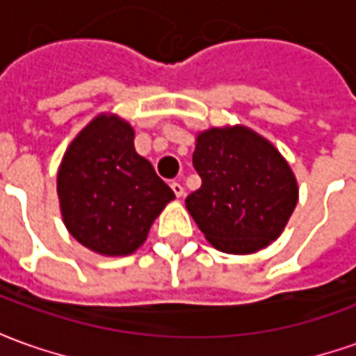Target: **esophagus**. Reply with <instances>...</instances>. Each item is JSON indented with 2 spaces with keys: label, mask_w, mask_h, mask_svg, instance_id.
Masks as SVG:
<instances>
[{
  "label": "esophagus",
  "mask_w": 356,
  "mask_h": 356,
  "mask_svg": "<svg viewBox=\"0 0 356 356\" xmlns=\"http://www.w3.org/2000/svg\"><path fill=\"white\" fill-rule=\"evenodd\" d=\"M170 188H172V192L176 194V198H182V196H184V186L180 184V182H172Z\"/></svg>",
  "instance_id": "34e87169"
}]
</instances>
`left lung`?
Wrapping results in <instances>:
<instances>
[{"mask_svg": "<svg viewBox=\"0 0 356 356\" xmlns=\"http://www.w3.org/2000/svg\"><path fill=\"white\" fill-rule=\"evenodd\" d=\"M202 186L186 208L216 250L253 253L277 239L297 204V182L281 154L243 127L212 129L196 138Z\"/></svg>", "mask_w": 356, "mask_h": 356, "instance_id": "8db88e82", "label": "left lung"}]
</instances>
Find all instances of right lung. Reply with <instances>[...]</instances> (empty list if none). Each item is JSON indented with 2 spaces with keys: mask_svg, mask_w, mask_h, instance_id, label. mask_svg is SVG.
<instances>
[{
  "mask_svg": "<svg viewBox=\"0 0 356 356\" xmlns=\"http://www.w3.org/2000/svg\"><path fill=\"white\" fill-rule=\"evenodd\" d=\"M57 192L65 226L85 248L129 255L143 245L154 218L174 198L134 132L117 117H97L65 152Z\"/></svg>",
  "mask_w": 356,
  "mask_h": 356,
  "instance_id": "add662e5",
  "label": "right lung"
}]
</instances>
